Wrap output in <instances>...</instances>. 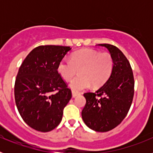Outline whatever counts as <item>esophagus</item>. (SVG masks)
<instances>
[{
	"mask_svg": "<svg viewBox=\"0 0 153 153\" xmlns=\"http://www.w3.org/2000/svg\"><path fill=\"white\" fill-rule=\"evenodd\" d=\"M78 95H79V93H76V92L72 91V97H74H74H76V96H78Z\"/></svg>",
	"mask_w": 153,
	"mask_h": 153,
	"instance_id": "34e87169",
	"label": "esophagus"
}]
</instances>
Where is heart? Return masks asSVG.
I'll return each mask as SVG.
<instances>
[{
	"label": "heart",
	"mask_w": 153,
	"mask_h": 153,
	"mask_svg": "<svg viewBox=\"0 0 153 153\" xmlns=\"http://www.w3.org/2000/svg\"><path fill=\"white\" fill-rule=\"evenodd\" d=\"M113 67V58L107 53L90 49L76 51L71 57L63 58L58 63L57 71L65 80H70L80 69V76L74 78L70 84L74 91L79 92L93 85L100 86L109 77Z\"/></svg>",
	"instance_id": "obj_1"
}]
</instances>
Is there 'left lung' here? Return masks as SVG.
I'll return each mask as SVG.
<instances>
[{
  "mask_svg": "<svg viewBox=\"0 0 153 153\" xmlns=\"http://www.w3.org/2000/svg\"><path fill=\"white\" fill-rule=\"evenodd\" d=\"M98 46L109 51L113 58V70L106 83L95 93L83 94L86 105L81 115L90 129L103 132L117 127L129 112L134 95V78L122 51L110 44Z\"/></svg>",
  "mask_w": 153,
  "mask_h": 153,
  "instance_id": "8db88e82",
  "label": "left lung"
}]
</instances>
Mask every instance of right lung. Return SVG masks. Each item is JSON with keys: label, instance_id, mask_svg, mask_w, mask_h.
Listing matches in <instances>:
<instances>
[{"label": "right lung", "instance_id": "obj_1", "mask_svg": "<svg viewBox=\"0 0 153 153\" xmlns=\"http://www.w3.org/2000/svg\"><path fill=\"white\" fill-rule=\"evenodd\" d=\"M70 47L40 46L30 52L20 67L14 97L24 121L33 129L46 132L61 122L71 90L57 71L58 63Z\"/></svg>", "mask_w": 153, "mask_h": 153}]
</instances>
